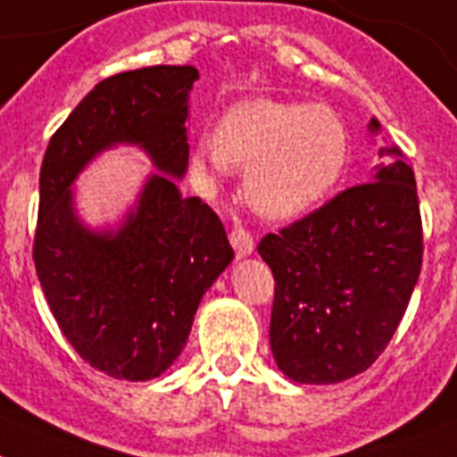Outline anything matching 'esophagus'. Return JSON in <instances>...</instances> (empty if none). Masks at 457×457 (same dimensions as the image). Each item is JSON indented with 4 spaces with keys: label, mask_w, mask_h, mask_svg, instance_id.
<instances>
[{
    "label": "esophagus",
    "mask_w": 457,
    "mask_h": 457,
    "mask_svg": "<svg viewBox=\"0 0 457 457\" xmlns=\"http://www.w3.org/2000/svg\"><path fill=\"white\" fill-rule=\"evenodd\" d=\"M229 244H232L239 258H246V255L253 253V237L248 235L244 228H235L229 232Z\"/></svg>",
    "instance_id": "34e87169"
}]
</instances>
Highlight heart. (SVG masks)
I'll return each mask as SVG.
<instances>
[{"label": "heart", "instance_id": "b5f03b06", "mask_svg": "<svg viewBox=\"0 0 457 457\" xmlns=\"http://www.w3.org/2000/svg\"><path fill=\"white\" fill-rule=\"evenodd\" d=\"M350 162V133L326 105L253 98L199 136L192 169L206 185L229 166L244 170V192L261 216L293 220L324 202Z\"/></svg>", "mask_w": 457, "mask_h": 457}]
</instances>
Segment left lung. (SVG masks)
<instances>
[{
  "label": "left lung",
  "mask_w": 457,
  "mask_h": 457,
  "mask_svg": "<svg viewBox=\"0 0 457 457\" xmlns=\"http://www.w3.org/2000/svg\"><path fill=\"white\" fill-rule=\"evenodd\" d=\"M380 136V121H369ZM258 253L274 274L270 347L295 383L336 385L369 369L409 307L422 265L413 169L383 138L369 183L267 235Z\"/></svg>",
  "instance_id": "obj_1"
}]
</instances>
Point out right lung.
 <instances>
[{"mask_svg":"<svg viewBox=\"0 0 457 457\" xmlns=\"http://www.w3.org/2000/svg\"><path fill=\"white\" fill-rule=\"evenodd\" d=\"M192 65H154L96 84L54 133L39 173L35 267L77 354L117 380L145 383L180 357L196 307L235 258L222 222L187 173ZM138 146L158 169L117 223L88 226L73 183L103 151Z\"/></svg>","mask_w":457,"mask_h":457,"instance_id":"obj_1","label":"right lung"}]
</instances>
